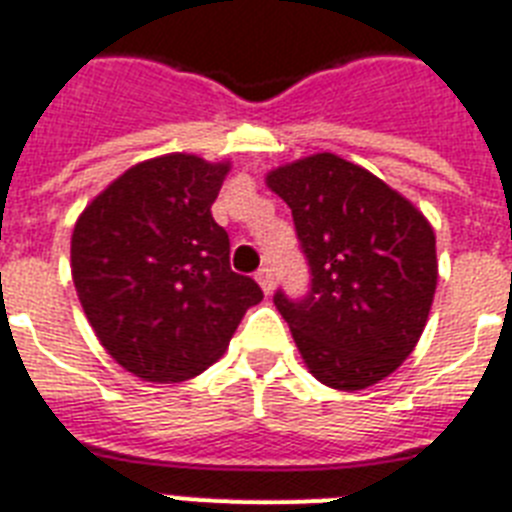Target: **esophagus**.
Returning a JSON list of instances; mask_svg holds the SVG:
<instances>
[{"label": "esophagus", "mask_w": 512, "mask_h": 512, "mask_svg": "<svg viewBox=\"0 0 512 512\" xmlns=\"http://www.w3.org/2000/svg\"><path fill=\"white\" fill-rule=\"evenodd\" d=\"M255 279H257V284H260V289H263L265 295H271V292H273V273H271V268H260Z\"/></svg>", "instance_id": "esophagus-1"}]
</instances>
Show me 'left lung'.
I'll use <instances>...</instances> for the list:
<instances>
[{"instance_id":"1","label":"left lung","mask_w":512,"mask_h":512,"mask_svg":"<svg viewBox=\"0 0 512 512\" xmlns=\"http://www.w3.org/2000/svg\"><path fill=\"white\" fill-rule=\"evenodd\" d=\"M265 185L287 201L311 265V292L273 303L308 372L327 388L385 380L420 342L438 284L428 217L385 180L337 154L281 164Z\"/></svg>"}]
</instances>
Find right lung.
<instances>
[{"instance_id":"1","label":"right lung","mask_w":512,"mask_h":512,"mask_svg":"<svg viewBox=\"0 0 512 512\" xmlns=\"http://www.w3.org/2000/svg\"><path fill=\"white\" fill-rule=\"evenodd\" d=\"M231 162L164 154L132 164L84 207L71 276L106 353L146 382H183L223 356L255 281L231 271L212 204Z\"/></svg>"}]
</instances>
